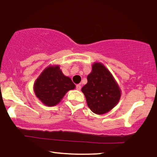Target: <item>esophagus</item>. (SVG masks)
I'll use <instances>...</instances> for the list:
<instances>
[{
    "label": "esophagus",
    "instance_id": "obj_1",
    "mask_svg": "<svg viewBox=\"0 0 157 157\" xmlns=\"http://www.w3.org/2000/svg\"><path fill=\"white\" fill-rule=\"evenodd\" d=\"M81 88V86L80 85V84H77V85H76V90H80Z\"/></svg>",
    "mask_w": 157,
    "mask_h": 157
}]
</instances>
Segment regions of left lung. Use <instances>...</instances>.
Here are the masks:
<instances>
[{
	"mask_svg": "<svg viewBox=\"0 0 157 157\" xmlns=\"http://www.w3.org/2000/svg\"><path fill=\"white\" fill-rule=\"evenodd\" d=\"M87 80L81 91L93 113L105 114L117 105L121 97V90L112 74L103 63H93L92 71L88 75Z\"/></svg>",
	"mask_w": 157,
	"mask_h": 157,
	"instance_id": "obj_1",
	"label": "left lung"
}]
</instances>
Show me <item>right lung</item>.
I'll return each mask as SVG.
<instances>
[{
    "label": "right lung",
    "instance_id": "right-lung-1",
    "mask_svg": "<svg viewBox=\"0 0 157 157\" xmlns=\"http://www.w3.org/2000/svg\"><path fill=\"white\" fill-rule=\"evenodd\" d=\"M76 87L69 77L62 73L59 65H49L36 79L33 90L44 105L55 106L65 94Z\"/></svg>",
    "mask_w": 157,
    "mask_h": 157
}]
</instances>
